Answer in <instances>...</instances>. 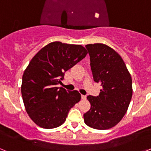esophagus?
I'll list each match as a JSON object with an SVG mask.
<instances>
[{"label": "esophagus", "instance_id": "34e87169", "mask_svg": "<svg viewBox=\"0 0 151 151\" xmlns=\"http://www.w3.org/2000/svg\"><path fill=\"white\" fill-rule=\"evenodd\" d=\"M82 100H85V99H86V96H85V95H82Z\"/></svg>", "mask_w": 151, "mask_h": 151}]
</instances>
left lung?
I'll return each instance as SVG.
<instances>
[{
	"label": "left lung",
	"mask_w": 151,
	"mask_h": 151,
	"mask_svg": "<svg viewBox=\"0 0 151 151\" xmlns=\"http://www.w3.org/2000/svg\"><path fill=\"white\" fill-rule=\"evenodd\" d=\"M90 56L94 81L101 89L97 97L89 95L90 110L84 114L91 128L105 130L115 126L124 116L132 96V81L120 55L104 44L85 45Z\"/></svg>",
	"instance_id": "left-lung-1"
}]
</instances>
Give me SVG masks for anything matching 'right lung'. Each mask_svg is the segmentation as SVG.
<instances>
[{"mask_svg": "<svg viewBox=\"0 0 151 151\" xmlns=\"http://www.w3.org/2000/svg\"><path fill=\"white\" fill-rule=\"evenodd\" d=\"M83 46L60 41L48 44L31 60L21 86L26 110L32 120L43 129L62 125L68 113L81 100L77 91L56 87L64 73L87 55Z\"/></svg>", "mask_w": 151, "mask_h": 151, "instance_id": "1", "label": "right lung"}]
</instances>
